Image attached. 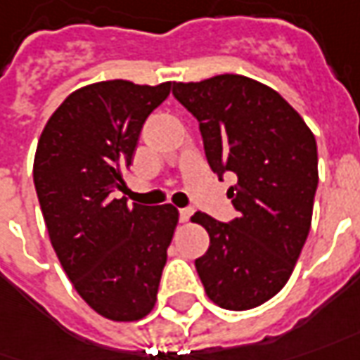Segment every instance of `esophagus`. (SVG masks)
<instances>
[{"instance_id":"esophagus-1","label":"esophagus","mask_w":360,"mask_h":360,"mask_svg":"<svg viewBox=\"0 0 360 360\" xmlns=\"http://www.w3.org/2000/svg\"><path fill=\"white\" fill-rule=\"evenodd\" d=\"M193 217V209H179V221L187 222Z\"/></svg>"}]
</instances>
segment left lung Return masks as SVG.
I'll use <instances>...</instances> for the list:
<instances>
[{"instance_id": "left-lung-1", "label": "left lung", "mask_w": 360, "mask_h": 360, "mask_svg": "<svg viewBox=\"0 0 360 360\" xmlns=\"http://www.w3.org/2000/svg\"><path fill=\"white\" fill-rule=\"evenodd\" d=\"M173 96L199 122L211 169L238 177L226 193L238 217H193L211 238L197 274L217 305L258 307L290 280L309 234L319 181L314 134L276 90L240 75L173 82Z\"/></svg>"}]
</instances>
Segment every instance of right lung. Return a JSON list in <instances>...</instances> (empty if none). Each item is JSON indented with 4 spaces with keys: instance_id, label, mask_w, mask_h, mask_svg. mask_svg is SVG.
I'll return each instance as SVG.
<instances>
[{
    "instance_id": "add662e5",
    "label": "right lung",
    "mask_w": 360,
    "mask_h": 360,
    "mask_svg": "<svg viewBox=\"0 0 360 360\" xmlns=\"http://www.w3.org/2000/svg\"><path fill=\"white\" fill-rule=\"evenodd\" d=\"M158 86L106 80L72 92L46 122L33 181L51 244L80 297L112 321L153 309L179 212L112 193L129 167L143 122L169 96Z\"/></svg>"
}]
</instances>
